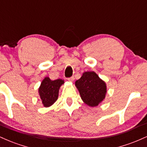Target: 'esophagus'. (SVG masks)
Returning <instances> with one entry per match:
<instances>
[{
    "label": "esophagus",
    "instance_id": "34e87169",
    "mask_svg": "<svg viewBox=\"0 0 147 147\" xmlns=\"http://www.w3.org/2000/svg\"><path fill=\"white\" fill-rule=\"evenodd\" d=\"M68 80L69 81V82H73L74 80H75V78H74V77H69V78H68Z\"/></svg>",
    "mask_w": 147,
    "mask_h": 147
}]
</instances>
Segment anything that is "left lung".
Masks as SVG:
<instances>
[{"instance_id":"8db88e82","label":"left lung","mask_w":147,"mask_h":147,"mask_svg":"<svg viewBox=\"0 0 147 147\" xmlns=\"http://www.w3.org/2000/svg\"><path fill=\"white\" fill-rule=\"evenodd\" d=\"M81 98L88 106H97L106 97V84L95 72H84L75 82Z\"/></svg>"}]
</instances>
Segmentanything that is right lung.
I'll return each mask as SVG.
<instances>
[{"mask_svg": "<svg viewBox=\"0 0 147 147\" xmlns=\"http://www.w3.org/2000/svg\"><path fill=\"white\" fill-rule=\"evenodd\" d=\"M64 81L61 79L52 81L48 77H45L42 81L38 88V93L45 107L52 106L58 99L59 91Z\"/></svg>", "mask_w": 147, "mask_h": 147, "instance_id": "right-lung-1", "label": "right lung"}]
</instances>
